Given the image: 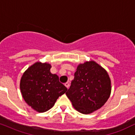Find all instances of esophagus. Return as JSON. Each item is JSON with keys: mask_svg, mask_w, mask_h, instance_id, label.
<instances>
[{"mask_svg": "<svg viewBox=\"0 0 135 135\" xmlns=\"http://www.w3.org/2000/svg\"><path fill=\"white\" fill-rule=\"evenodd\" d=\"M65 86H66V88H69V86H70L69 83H66L65 84Z\"/></svg>", "mask_w": 135, "mask_h": 135, "instance_id": "obj_1", "label": "esophagus"}]
</instances>
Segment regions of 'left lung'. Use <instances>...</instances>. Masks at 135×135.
Masks as SVG:
<instances>
[{"label": "left lung", "instance_id": "1", "mask_svg": "<svg viewBox=\"0 0 135 135\" xmlns=\"http://www.w3.org/2000/svg\"><path fill=\"white\" fill-rule=\"evenodd\" d=\"M110 93V79L107 71L91 61L79 65L66 94L77 111L88 114L101 108Z\"/></svg>", "mask_w": 135, "mask_h": 135}]
</instances>
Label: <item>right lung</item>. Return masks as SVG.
<instances>
[{
    "label": "right lung",
    "instance_id": "add662e5",
    "mask_svg": "<svg viewBox=\"0 0 135 135\" xmlns=\"http://www.w3.org/2000/svg\"><path fill=\"white\" fill-rule=\"evenodd\" d=\"M51 65L37 62L23 74L20 89L25 101L38 112L51 108L59 97L67 90L56 74L50 72Z\"/></svg>",
    "mask_w": 135,
    "mask_h": 135
}]
</instances>
